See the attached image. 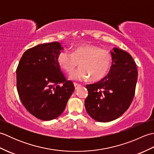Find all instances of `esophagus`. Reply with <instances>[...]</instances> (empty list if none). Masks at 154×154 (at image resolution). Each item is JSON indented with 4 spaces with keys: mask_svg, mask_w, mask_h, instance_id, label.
<instances>
[{
    "mask_svg": "<svg viewBox=\"0 0 154 154\" xmlns=\"http://www.w3.org/2000/svg\"><path fill=\"white\" fill-rule=\"evenodd\" d=\"M74 86H75V89H79V87H81V84H78V83H74Z\"/></svg>",
    "mask_w": 154,
    "mask_h": 154,
    "instance_id": "1",
    "label": "esophagus"
}]
</instances>
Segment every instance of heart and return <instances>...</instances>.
<instances>
[{"label":"heart","mask_w":154,"mask_h":154,"mask_svg":"<svg viewBox=\"0 0 154 154\" xmlns=\"http://www.w3.org/2000/svg\"><path fill=\"white\" fill-rule=\"evenodd\" d=\"M57 61L60 66L68 73L73 72L79 62L81 67L71 75L75 81H84L90 77L97 81L106 76L112 63L110 52L93 44L75 46L72 52L62 50L58 54Z\"/></svg>","instance_id":"heart-1"}]
</instances>
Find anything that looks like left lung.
Here are the masks:
<instances>
[{"instance_id": "left-lung-1", "label": "left lung", "mask_w": 154, "mask_h": 154, "mask_svg": "<svg viewBox=\"0 0 154 154\" xmlns=\"http://www.w3.org/2000/svg\"><path fill=\"white\" fill-rule=\"evenodd\" d=\"M112 50L109 73L99 82L86 85L89 91L85 101L87 112L101 122L115 120L128 110L138 79V70L131 55L116 48Z\"/></svg>"}]
</instances>
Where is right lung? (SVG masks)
Here are the masks:
<instances>
[{
  "instance_id": "1",
  "label": "right lung",
  "mask_w": 154,
  "mask_h": 154,
  "mask_svg": "<svg viewBox=\"0 0 154 154\" xmlns=\"http://www.w3.org/2000/svg\"><path fill=\"white\" fill-rule=\"evenodd\" d=\"M59 42L38 45L26 51L16 69L19 98L29 112L42 120L61 115L75 90L62 73L57 57Z\"/></svg>"
}]
</instances>
